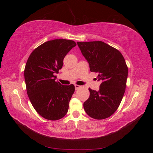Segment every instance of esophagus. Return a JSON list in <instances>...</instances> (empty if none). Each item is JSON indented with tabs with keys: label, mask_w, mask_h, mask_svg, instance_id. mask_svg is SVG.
Masks as SVG:
<instances>
[{
	"label": "esophagus",
	"mask_w": 153,
	"mask_h": 153,
	"mask_svg": "<svg viewBox=\"0 0 153 153\" xmlns=\"http://www.w3.org/2000/svg\"><path fill=\"white\" fill-rule=\"evenodd\" d=\"M82 86H80V85H75V89L76 90H77V89H80V88Z\"/></svg>",
	"instance_id": "1"
}]
</instances>
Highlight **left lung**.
Segmentation results:
<instances>
[{
  "label": "left lung",
  "instance_id": "8db88e82",
  "mask_svg": "<svg viewBox=\"0 0 153 153\" xmlns=\"http://www.w3.org/2000/svg\"><path fill=\"white\" fill-rule=\"evenodd\" d=\"M89 64L91 72L98 73L99 91L89 89V98L84 103L87 114L95 119L111 116L118 108L126 89L128 66L119 51L103 41L77 42Z\"/></svg>",
  "mask_w": 153,
  "mask_h": 153
}]
</instances>
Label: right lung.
Returning <instances> with one entry per match:
<instances>
[{
	"label": "right lung",
	"mask_w": 153,
	"mask_h": 153,
	"mask_svg": "<svg viewBox=\"0 0 153 153\" xmlns=\"http://www.w3.org/2000/svg\"><path fill=\"white\" fill-rule=\"evenodd\" d=\"M76 45L65 39L48 41L34 49L27 60L24 70L27 95L36 112L46 119L56 121L68 112L75 86L56 82L55 74Z\"/></svg>",
	"instance_id": "1"
}]
</instances>
